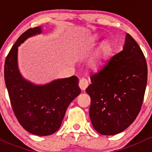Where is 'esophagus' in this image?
<instances>
[{
    "instance_id": "esophagus-1",
    "label": "esophagus",
    "mask_w": 152,
    "mask_h": 152,
    "mask_svg": "<svg viewBox=\"0 0 152 152\" xmlns=\"http://www.w3.org/2000/svg\"><path fill=\"white\" fill-rule=\"evenodd\" d=\"M88 81L86 79L81 78L79 81V87H80L81 91H84L86 88H88Z\"/></svg>"
}]
</instances>
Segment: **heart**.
<instances>
[{
    "mask_svg": "<svg viewBox=\"0 0 152 152\" xmlns=\"http://www.w3.org/2000/svg\"><path fill=\"white\" fill-rule=\"evenodd\" d=\"M111 46H112V45H111L110 42H109L108 40L103 42V45H102L101 52L91 58V60L88 62V66L92 71H98L101 68L103 63L104 56H105L106 53H107L110 50Z\"/></svg>",
    "mask_w": 152,
    "mask_h": 152,
    "instance_id": "obj_1",
    "label": "heart"
}]
</instances>
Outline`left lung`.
<instances>
[{"instance_id":"left-lung-1","label":"left lung","mask_w":152,"mask_h":152,"mask_svg":"<svg viewBox=\"0 0 152 152\" xmlns=\"http://www.w3.org/2000/svg\"><path fill=\"white\" fill-rule=\"evenodd\" d=\"M147 75L144 54L127 33L123 50L91 75L86 89L91 99L90 118L97 132L116 135L135 121L144 99Z\"/></svg>"}]
</instances>
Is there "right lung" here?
I'll return each instance as SVG.
<instances>
[{
    "label": "right lung",
    "mask_w": 152,
    "mask_h": 152,
    "mask_svg": "<svg viewBox=\"0 0 152 152\" xmlns=\"http://www.w3.org/2000/svg\"><path fill=\"white\" fill-rule=\"evenodd\" d=\"M42 33V26H37L19 37L5 60L4 80L20 124L33 135L45 136L60 128L67 108L80 94V89L77 76L45 84H34L23 77L18 66V47L28 38Z\"/></svg>",
    "instance_id": "1"
}]
</instances>
